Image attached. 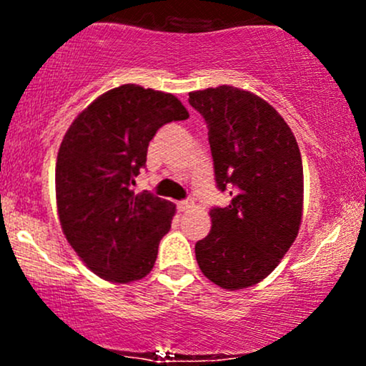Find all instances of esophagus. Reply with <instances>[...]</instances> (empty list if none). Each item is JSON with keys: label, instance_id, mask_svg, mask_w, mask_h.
<instances>
[{"label": "esophagus", "instance_id": "1", "mask_svg": "<svg viewBox=\"0 0 366 366\" xmlns=\"http://www.w3.org/2000/svg\"><path fill=\"white\" fill-rule=\"evenodd\" d=\"M192 207H194V203H192L191 199H184L177 203V208L180 209V212H187V209H191Z\"/></svg>", "mask_w": 366, "mask_h": 366}]
</instances>
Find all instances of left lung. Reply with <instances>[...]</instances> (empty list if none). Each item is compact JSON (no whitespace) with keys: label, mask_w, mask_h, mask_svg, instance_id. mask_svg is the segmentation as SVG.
Listing matches in <instances>:
<instances>
[{"label":"left lung","mask_w":366,"mask_h":366,"mask_svg":"<svg viewBox=\"0 0 366 366\" xmlns=\"http://www.w3.org/2000/svg\"><path fill=\"white\" fill-rule=\"evenodd\" d=\"M208 127L215 182L232 199L209 209L196 242L201 272L224 289L258 284L287 253L303 215V162L292 130L264 99L232 86L189 92Z\"/></svg>","instance_id":"1"}]
</instances>
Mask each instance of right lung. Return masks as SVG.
<instances>
[{
  "mask_svg": "<svg viewBox=\"0 0 366 366\" xmlns=\"http://www.w3.org/2000/svg\"><path fill=\"white\" fill-rule=\"evenodd\" d=\"M189 119L174 94L124 84L94 99L72 122L56 158V204L66 241L110 282L146 277L175 207L134 192L159 127Z\"/></svg>",
  "mask_w": 366,
  "mask_h": 366,
  "instance_id": "1",
  "label": "right lung"
}]
</instances>
